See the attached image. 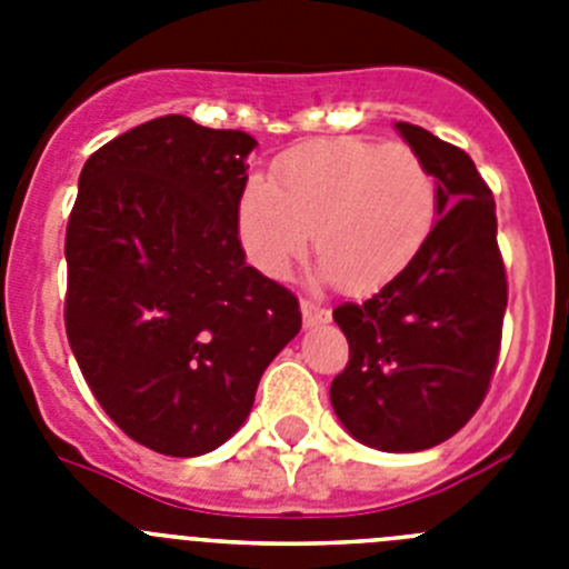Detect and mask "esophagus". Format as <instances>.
Returning a JSON list of instances; mask_svg holds the SVG:
<instances>
[{
	"instance_id": "esophagus-1",
	"label": "esophagus",
	"mask_w": 569,
	"mask_h": 569,
	"mask_svg": "<svg viewBox=\"0 0 569 569\" xmlns=\"http://www.w3.org/2000/svg\"><path fill=\"white\" fill-rule=\"evenodd\" d=\"M301 319H305V328H316V325H325L330 319V310L310 299H301Z\"/></svg>"
}]
</instances>
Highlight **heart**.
<instances>
[{
    "instance_id": "obj_1",
    "label": "heart",
    "mask_w": 569,
    "mask_h": 569,
    "mask_svg": "<svg viewBox=\"0 0 569 569\" xmlns=\"http://www.w3.org/2000/svg\"><path fill=\"white\" fill-rule=\"evenodd\" d=\"M436 176L401 142L316 139L281 153L273 184L250 176L236 233L256 270L284 279L316 230L321 273L347 293H373L405 273L436 224Z\"/></svg>"
}]
</instances>
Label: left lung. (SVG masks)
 I'll use <instances>...</instances> for the list:
<instances>
[{
	"mask_svg": "<svg viewBox=\"0 0 569 569\" xmlns=\"http://www.w3.org/2000/svg\"><path fill=\"white\" fill-rule=\"evenodd\" d=\"M436 176L439 222L361 305L333 310L350 361L330 385L347 433L385 453L427 450L472 419L499 361L507 276L496 202L470 156L419 124H396Z\"/></svg>",
	"mask_w": 569,
	"mask_h": 569,
	"instance_id": "left-lung-1",
	"label": "left lung"
}]
</instances>
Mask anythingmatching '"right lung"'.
Masks as SVG:
<instances>
[{
	"mask_svg": "<svg viewBox=\"0 0 569 569\" xmlns=\"http://www.w3.org/2000/svg\"><path fill=\"white\" fill-rule=\"evenodd\" d=\"M256 139L159 116L84 162L70 210L64 330L104 413L190 459L244 425L299 299L244 261L236 204Z\"/></svg>",
	"mask_w": 569,
	"mask_h": 569,
	"instance_id": "add662e5",
	"label": "right lung"
}]
</instances>
